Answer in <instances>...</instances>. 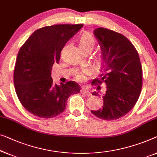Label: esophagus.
<instances>
[{"label": "esophagus", "instance_id": "esophagus-1", "mask_svg": "<svg viewBox=\"0 0 157 157\" xmlns=\"http://www.w3.org/2000/svg\"><path fill=\"white\" fill-rule=\"evenodd\" d=\"M81 94H83L86 95H90L91 94H90V92L88 90V89H86V88H83L82 90H81Z\"/></svg>", "mask_w": 157, "mask_h": 157}]
</instances>
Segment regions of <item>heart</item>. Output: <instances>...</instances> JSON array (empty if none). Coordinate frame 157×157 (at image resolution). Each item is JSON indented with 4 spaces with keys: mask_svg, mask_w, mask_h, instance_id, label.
<instances>
[{
    "mask_svg": "<svg viewBox=\"0 0 157 157\" xmlns=\"http://www.w3.org/2000/svg\"><path fill=\"white\" fill-rule=\"evenodd\" d=\"M95 42L92 36L88 34H85L81 37L80 42H79V47L82 52L90 51L91 52L95 47ZM78 81H83L84 76L81 74H78L76 76Z\"/></svg>",
    "mask_w": 157,
    "mask_h": 157,
    "instance_id": "1",
    "label": "heart"
}]
</instances>
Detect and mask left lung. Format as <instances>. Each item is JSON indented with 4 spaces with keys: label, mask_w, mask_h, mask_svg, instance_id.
<instances>
[{
    "label": "left lung",
    "mask_w": 157,
    "mask_h": 157,
    "mask_svg": "<svg viewBox=\"0 0 157 157\" xmlns=\"http://www.w3.org/2000/svg\"><path fill=\"white\" fill-rule=\"evenodd\" d=\"M94 34L101 47L103 74L100 80L94 79L93 83H105L106 88L103 107L91 113L103 120H117L128 113L140 97L142 86L140 56L121 34L103 28L94 29ZM92 95H99L95 91Z\"/></svg>",
    "instance_id": "1"
}]
</instances>
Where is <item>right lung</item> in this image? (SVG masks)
Instances as JSON below:
<instances>
[{
    "mask_svg": "<svg viewBox=\"0 0 157 157\" xmlns=\"http://www.w3.org/2000/svg\"><path fill=\"white\" fill-rule=\"evenodd\" d=\"M82 27V24L44 27L34 32L20 49L13 76L15 91L22 106L35 116H57L65 110L68 98L80 92L78 83L54 84L51 75L52 66L59 63L66 43Z\"/></svg>",
    "mask_w": 157,
    "mask_h": 157,
    "instance_id": "right-lung-1",
    "label": "right lung"
}]
</instances>
